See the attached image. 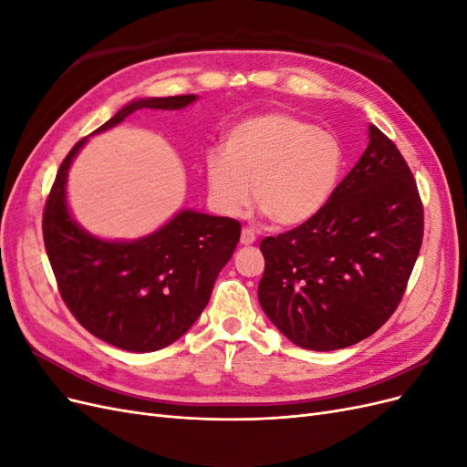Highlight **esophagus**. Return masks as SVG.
<instances>
[{"label":"esophagus","instance_id":"esophagus-1","mask_svg":"<svg viewBox=\"0 0 467 467\" xmlns=\"http://www.w3.org/2000/svg\"><path fill=\"white\" fill-rule=\"evenodd\" d=\"M239 242H242V245H253V244H255V242H257L255 230L244 228V230H242V237H239Z\"/></svg>","mask_w":467,"mask_h":467}]
</instances>
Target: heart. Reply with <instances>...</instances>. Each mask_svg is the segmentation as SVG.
<instances>
[{
  "label": "heart",
  "mask_w": 467,
  "mask_h": 467,
  "mask_svg": "<svg viewBox=\"0 0 467 467\" xmlns=\"http://www.w3.org/2000/svg\"><path fill=\"white\" fill-rule=\"evenodd\" d=\"M343 171L338 140L290 112H265L235 124L225 148L204 155L208 202L239 216L255 201L273 223L292 228L319 214Z\"/></svg>",
  "instance_id": "1"
}]
</instances>
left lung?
Listing matches in <instances>:
<instances>
[{
    "label": "left lung",
    "instance_id": "obj_1",
    "mask_svg": "<svg viewBox=\"0 0 467 467\" xmlns=\"http://www.w3.org/2000/svg\"><path fill=\"white\" fill-rule=\"evenodd\" d=\"M370 142L319 214L265 237L259 304L307 350H337L376 333L400 306L422 244L417 182L391 140Z\"/></svg>",
    "mask_w": 467,
    "mask_h": 467
}]
</instances>
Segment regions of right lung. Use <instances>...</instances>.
Returning <instances> with one entry per match:
<instances>
[{
    "label": "right lung",
    "instance_id": "1",
    "mask_svg": "<svg viewBox=\"0 0 467 467\" xmlns=\"http://www.w3.org/2000/svg\"><path fill=\"white\" fill-rule=\"evenodd\" d=\"M196 95L138 99L93 134L140 109H185ZM88 138L69 150L42 214L47 255L69 312L91 335L130 352L175 343L199 319L214 282L234 255L242 223L181 210L158 232L134 242H107L86 232L66 202L67 169Z\"/></svg>",
    "mask_w": 467,
    "mask_h": 467
}]
</instances>
